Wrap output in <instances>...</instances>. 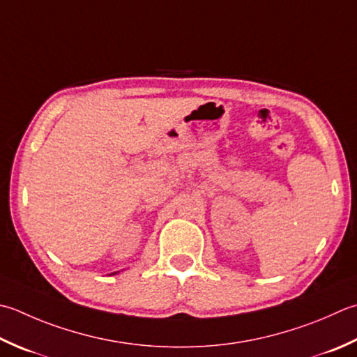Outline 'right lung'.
Wrapping results in <instances>:
<instances>
[{"instance_id":"1","label":"right lung","mask_w":357,"mask_h":357,"mask_svg":"<svg viewBox=\"0 0 357 357\" xmlns=\"http://www.w3.org/2000/svg\"><path fill=\"white\" fill-rule=\"evenodd\" d=\"M114 274H117V272H114Z\"/></svg>"}]
</instances>
